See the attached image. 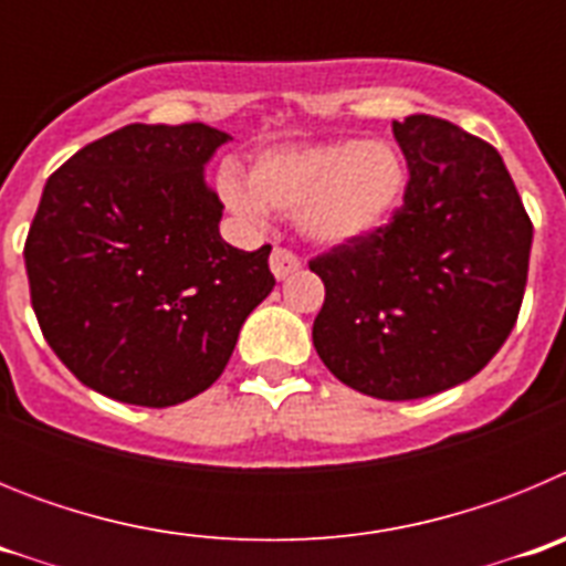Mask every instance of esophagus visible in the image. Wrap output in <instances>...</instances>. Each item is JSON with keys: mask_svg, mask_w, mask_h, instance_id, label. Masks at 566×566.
Listing matches in <instances>:
<instances>
[{"mask_svg": "<svg viewBox=\"0 0 566 566\" xmlns=\"http://www.w3.org/2000/svg\"><path fill=\"white\" fill-rule=\"evenodd\" d=\"M269 266H272L274 277H277V280H286L289 274H294L300 266H303V260H300L297 254L292 252V249L274 247V249H272V258H269Z\"/></svg>", "mask_w": 566, "mask_h": 566, "instance_id": "obj_1", "label": "esophagus"}]
</instances>
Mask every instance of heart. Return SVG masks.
Listing matches in <instances>:
<instances>
[{
  "mask_svg": "<svg viewBox=\"0 0 566 566\" xmlns=\"http://www.w3.org/2000/svg\"><path fill=\"white\" fill-rule=\"evenodd\" d=\"M218 192L247 221H260L266 209L292 212L306 240L345 247L371 238L402 207L408 164L385 138L277 147L254 158L247 181L223 169Z\"/></svg>",
  "mask_w": 566,
  "mask_h": 566,
  "instance_id": "obj_1",
  "label": "heart"
}]
</instances>
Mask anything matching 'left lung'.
Segmentation results:
<instances>
[{"mask_svg": "<svg viewBox=\"0 0 566 566\" xmlns=\"http://www.w3.org/2000/svg\"><path fill=\"white\" fill-rule=\"evenodd\" d=\"M411 169L371 238L308 260L326 300L312 339L328 371L377 399H422L479 374L513 332L533 223L496 147L437 115L394 122Z\"/></svg>", "mask_w": 566, "mask_h": 566, "instance_id": "1", "label": "left lung"}]
</instances>
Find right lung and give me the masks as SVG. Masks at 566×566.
Instances as JSON below:
<instances>
[{
	"label": "right lung",
	"mask_w": 566,
	"mask_h": 566,
	"mask_svg": "<svg viewBox=\"0 0 566 566\" xmlns=\"http://www.w3.org/2000/svg\"><path fill=\"white\" fill-rule=\"evenodd\" d=\"M229 133L127 124L44 184L24 240L30 303L73 377L127 405L169 408L221 377L269 297L272 247H229L203 164Z\"/></svg>",
	"instance_id": "add662e5"
}]
</instances>
